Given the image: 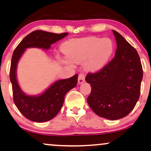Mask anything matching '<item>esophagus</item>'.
Listing matches in <instances>:
<instances>
[{"label":"esophagus","mask_w":151,"mask_h":151,"mask_svg":"<svg viewBox=\"0 0 151 151\" xmlns=\"http://www.w3.org/2000/svg\"><path fill=\"white\" fill-rule=\"evenodd\" d=\"M85 76L84 73H80L79 76H78V83L81 84L85 82Z\"/></svg>","instance_id":"34e87169"}]
</instances>
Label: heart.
Masks as SVG:
<instances>
[{"mask_svg": "<svg viewBox=\"0 0 151 151\" xmlns=\"http://www.w3.org/2000/svg\"><path fill=\"white\" fill-rule=\"evenodd\" d=\"M114 48V42L111 39L97 37L73 39L62 46L64 54L71 61L80 63L86 60L85 67L90 71L101 69L110 58ZM60 60L64 63H70L66 59Z\"/></svg>", "mask_w": 151, "mask_h": 151, "instance_id": "1", "label": "heart"}]
</instances>
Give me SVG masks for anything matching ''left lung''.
Masks as SVG:
<instances>
[{
	"mask_svg": "<svg viewBox=\"0 0 151 151\" xmlns=\"http://www.w3.org/2000/svg\"><path fill=\"white\" fill-rule=\"evenodd\" d=\"M117 49L114 58L86 81L91 91L87 103L97 115L110 120L130 114L139 99L143 68L138 52L121 35L113 30Z\"/></svg>",
	"mask_w": 151,
	"mask_h": 151,
	"instance_id": "8db88e82",
	"label": "left lung"
}]
</instances>
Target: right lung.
I'll return each instance as SVG.
<instances>
[{"mask_svg": "<svg viewBox=\"0 0 151 151\" xmlns=\"http://www.w3.org/2000/svg\"><path fill=\"white\" fill-rule=\"evenodd\" d=\"M68 34L35 30L27 35L19 43L12 57L9 78L12 86L13 100L19 111L25 118L35 122H45L53 119L61 109L66 93L78 83V74L73 77L58 80L39 96L25 95L17 83L16 70L17 63L27 48L36 47L48 49L50 45Z\"/></svg>", "mask_w": 151, "mask_h": 151, "instance_id": "add662e5", "label": "right lung"}]
</instances>
